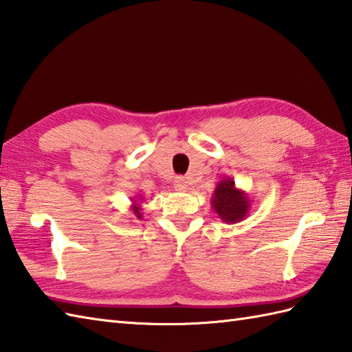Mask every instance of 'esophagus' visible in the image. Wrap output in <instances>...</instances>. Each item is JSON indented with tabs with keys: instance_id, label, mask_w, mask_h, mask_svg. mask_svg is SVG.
Segmentation results:
<instances>
[{
	"instance_id": "esophagus-1",
	"label": "esophagus",
	"mask_w": 352,
	"mask_h": 352,
	"mask_svg": "<svg viewBox=\"0 0 352 352\" xmlns=\"http://www.w3.org/2000/svg\"><path fill=\"white\" fill-rule=\"evenodd\" d=\"M175 188L177 191H186L188 190V181L185 177H176L175 179Z\"/></svg>"
}]
</instances>
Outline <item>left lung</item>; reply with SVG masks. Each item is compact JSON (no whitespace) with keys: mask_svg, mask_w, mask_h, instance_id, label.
<instances>
[{"mask_svg":"<svg viewBox=\"0 0 352 352\" xmlns=\"http://www.w3.org/2000/svg\"><path fill=\"white\" fill-rule=\"evenodd\" d=\"M210 203L218 218L228 224L242 221L252 209V200L248 194L238 188L235 181L229 177H224L217 184Z\"/></svg>","mask_w":352,"mask_h":352,"instance_id":"obj_1","label":"left lung"}]
</instances>
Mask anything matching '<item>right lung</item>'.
Listing matches in <instances>:
<instances>
[{"instance_id": "add662e5", "label": "right lung", "mask_w": 352, "mask_h": 352, "mask_svg": "<svg viewBox=\"0 0 352 352\" xmlns=\"http://www.w3.org/2000/svg\"><path fill=\"white\" fill-rule=\"evenodd\" d=\"M131 201H132V205H131L132 214H134L138 218V220H143V214H142L143 197L142 196H134V197H131Z\"/></svg>"}]
</instances>
